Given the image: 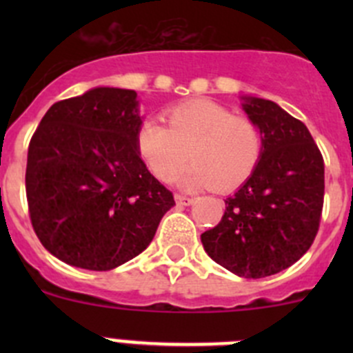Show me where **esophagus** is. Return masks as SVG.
Masks as SVG:
<instances>
[{"label": "esophagus", "instance_id": "esophagus-1", "mask_svg": "<svg viewBox=\"0 0 353 353\" xmlns=\"http://www.w3.org/2000/svg\"><path fill=\"white\" fill-rule=\"evenodd\" d=\"M176 203L179 206H190L191 203H193V198H190V196H184V194H176Z\"/></svg>", "mask_w": 353, "mask_h": 353}]
</instances>
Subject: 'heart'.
Returning a JSON list of instances; mask_svg holds the SVG:
<instances>
[{
	"label": "heart",
	"mask_w": 353,
	"mask_h": 353,
	"mask_svg": "<svg viewBox=\"0 0 353 353\" xmlns=\"http://www.w3.org/2000/svg\"><path fill=\"white\" fill-rule=\"evenodd\" d=\"M167 128L145 119L137 130V150L148 170L169 183L193 160L179 183L184 188L234 191L258 169L263 134L258 124L234 116L229 108L208 99L183 102L163 112Z\"/></svg>",
	"instance_id": "heart-1"
}]
</instances>
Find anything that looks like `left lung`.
Here are the masks:
<instances>
[{
    "label": "left lung",
    "mask_w": 353,
    "mask_h": 353,
    "mask_svg": "<svg viewBox=\"0 0 353 353\" xmlns=\"http://www.w3.org/2000/svg\"><path fill=\"white\" fill-rule=\"evenodd\" d=\"M263 134L251 177L225 199L219 225L201 234L210 258L244 279H265L305 254L319 230L325 162L302 121L275 102L244 97Z\"/></svg>",
    "instance_id": "8db88e82"
}]
</instances>
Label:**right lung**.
Here are the masks:
<instances>
[{
	"instance_id": "obj_1",
	"label": "right lung",
	"mask_w": 353,
	"mask_h": 353,
	"mask_svg": "<svg viewBox=\"0 0 353 353\" xmlns=\"http://www.w3.org/2000/svg\"><path fill=\"white\" fill-rule=\"evenodd\" d=\"M137 92L99 87L51 105L32 134L25 191L42 245L108 272L148 248L172 193L137 150Z\"/></svg>"
}]
</instances>
